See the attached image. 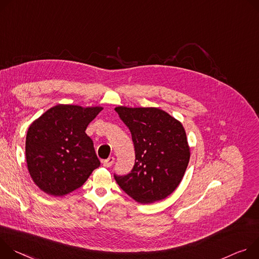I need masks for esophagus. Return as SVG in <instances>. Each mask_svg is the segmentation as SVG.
<instances>
[{
    "instance_id": "34e87169",
    "label": "esophagus",
    "mask_w": 259,
    "mask_h": 259,
    "mask_svg": "<svg viewBox=\"0 0 259 259\" xmlns=\"http://www.w3.org/2000/svg\"><path fill=\"white\" fill-rule=\"evenodd\" d=\"M114 160H115L114 157H109V158H107V159H105L103 161V165L106 166V167H109V166H111L114 163Z\"/></svg>"
}]
</instances>
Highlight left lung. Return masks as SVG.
Masks as SVG:
<instances>
[{"label":"left lung","mask_w":259,"mask_h":259,"mask_svg":"<svg viewBox=\"0 0 259 259\" xmlns=\"http://www.w3.org/2000/svg\"><path fill=\"white\" fill-rule=\"evenodd\" d=\"M128 127L136 160L131 173L114 175L120 188L138 203L163 199L180 184L190 158L180 121L158 108H115Z\"/></svg>","instance_id":"obj_1"}]
</instances>
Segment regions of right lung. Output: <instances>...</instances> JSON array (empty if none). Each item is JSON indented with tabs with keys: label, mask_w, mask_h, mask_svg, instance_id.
Returning <instances> with one entry per match:
<instances>
[{
	"label": "right lung",
	"mask_w": 259,
	"mask_h": 259,
	"mask_svg": "<svg viewBox=\"0 0 259 259\" xmlns=\"http://www.w3.org/2000/svg\"><path fill=\"white\" fill-rule=\"evenodd\" d=\"M102 107L57 105L27 130L25 157L28 173L45 193L63 196L81 187L101 162L88 125Z\"/></svg>",
	"instance_id": "add662e5"
}]
</instances>
